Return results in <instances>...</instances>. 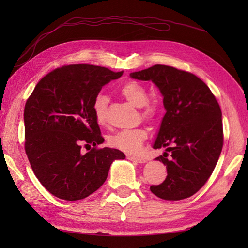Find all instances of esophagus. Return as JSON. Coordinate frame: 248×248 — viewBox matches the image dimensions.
Wrapping results in <instances>:
<instances>
[{
    "label": "esophagus",
    "mask_w": 248,
    "mask_h": 248,
    "mask_svg": "<svg viewBox=\"0 0 248 248\" xmlns=\"http://www.w3.org/2000/svg\"><path fill=\"white\" fill-rule=\"evenodd\" d=\"M127 159L130 160V161L136 162V163H145L146 162V160L143 159V157H135V156H132V155H127Z\"/></svg>",
    "instance_id": "obj_1"
}]
</instances>
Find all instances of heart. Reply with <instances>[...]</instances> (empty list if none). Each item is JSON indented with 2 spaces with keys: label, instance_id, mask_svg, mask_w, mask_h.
I'll list each match as a JSON object with an SVG mask.
<instances>
[{
  "label": "heart",
  "instance_id": "heart-1",
  "mask_svg": "<svg viewBox=\"0 0 248 248\" xmlns=\"http://www.w3.org/2000/svg\"><path fill=\"white\" fill-rule=\"evenodd\" d=\"M123 96L135 107L140 108V116L148 123H155L159 120L162 108L155 100H148L149 93L147 88L139 82L130 81L120 88ZM108 97L99 93L93 99V110L94 118L99 125H104L108 121ZM147 139V131L144 128L119 130L108 136V144L115 149L127 154L138 152Z\"/></svg>",
  "mask_w": 248,
  "mask_h": 248
}]
</instances>
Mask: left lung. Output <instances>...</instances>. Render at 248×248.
I'll list each match as a JSON object with an SVG mask.
<instances>
[{"label":"left lung","instance_id":"1","mask_svg":"<svg viewBox=\"0 0 248 248\" xmlns=\"http://www.w3.org/2000/svg\"><path fill=\"white\" fill-rule=\"evenodd\" d=\"M160 88L166 114L155 149L166 148L156 157L166 165L167 177L150 191L165 200L191 197L202 188L215 168L224 144L222 110L214 94L193 73L166 65L130 73Z\"/></svg>","mask_w":248,"mask_h":248}]
</instances>
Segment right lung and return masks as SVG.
Returning a JSON list of instances; mask_svg holds the SVG:
<instances>
[{
  "label": "right lung",
  "instance_id": "1",
  "mask_svg": "<svg viewBox=\"0 0 248 248\" xmlns=\"http://www.w3.org/2000/svg\"><path fill=\"white\" fill-rule=\"evenodd\" d=\"M105 67L65 65L37 83L24 108V149L40 183L57 198L83 199L107 180L114 160L125 155L99 148L104 141L94 118V97L123 76ZM91 149L86 154L81 147Z\"/></svg>",
  "mask_w": 248,
  "mask_h": 248
}]
</instances>
